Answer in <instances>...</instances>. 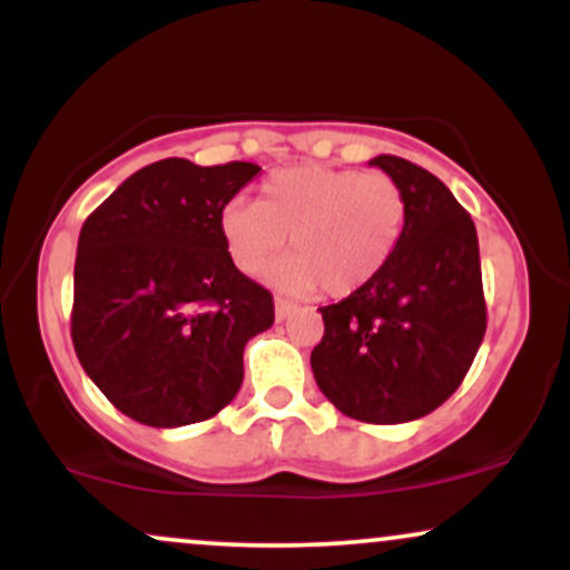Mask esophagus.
<instances>
[{
    "label": "esophagus",
    "instance_id": "34e87169",
    "mask_svg": "<svg viewBox=\"0 0 570 570\" xmlns=\"http://www.w3.org/2000/svg\"><path fill=\"white\" fill-rule=\"evenodd\" d=\"M292 313H297V305L289 303V299L276 297V318H278V322H284V318H289Z\"/></svg>",
    "mask_w": 570,
    "mask_h": 570
}]
</instances>
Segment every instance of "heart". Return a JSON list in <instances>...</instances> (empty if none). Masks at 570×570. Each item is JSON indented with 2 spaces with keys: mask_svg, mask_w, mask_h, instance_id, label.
Instances as JSON below:
<instances>
[{
  "mask_svg": "<svg viewBox=\"0 0 570 570\" xmlns=\"http://www.w3.org/2000/svg\"><path fill=\"white\" fill-rule=\"evenodd\" d=\"M407 227V198L385 174L305 163L273 171L257 200L222 208L219 230L230 259L259 276L286 248L273 281L292 294L322 289L348 297L370 286L394 259Z\"/></svg>",
  "mask_w": 570,
  "mask_h": 570,
  "instance_id": "obj_1",
  "label": "heart"
}]
</instances>
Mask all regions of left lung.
<instances>
[{"instance_id": "8db88e82", "label": "left lung", "mask_w": 570, "mask_h": 570, "mask_svg": "<svg viewBox=\"0 0 570 570\" xmlns=\"http://www.w3.org/2000/svg\"><path fill=\"white\" fill-rule=\"evenodd\" d=\"M407 198V227L370 286L322 307L313 377L343 415L407 423L429 415L472 367L488 311L474 222L448 187L415 163L377 155Z\"/></svg>"}]
</instances>
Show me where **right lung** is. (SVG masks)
Here are the masks:
<instances>
[{"instance_id": "add662e5", "label": "right lung", "mask_w": 570, "mask_h": 570, "mask_svg": "<svg viewBox=\"0 0 570 570\" xmlns=\"http://www.w3.org/2000/svg\"><path fill=\"white\" fill-rule=\"evenodd\" d=\"M259 166L166 158L128 176L85 219L71 343L128 417L176 429L217 415L244 383V348L273 297L233 265L219 214Z\"/></svg>"}]
</instances>
